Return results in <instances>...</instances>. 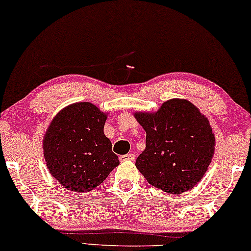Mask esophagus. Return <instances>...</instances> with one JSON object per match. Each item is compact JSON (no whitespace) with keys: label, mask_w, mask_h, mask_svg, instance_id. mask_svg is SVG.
Wrapping results in <instances>:
<instances>
[{"label":"esophagus","mask_w":251,"mask_h":251,"mask_svg":"<svg viewBox=\"0 0 251 251\" xmlns=\"http://www.w3.org/2000/svg\"><path fill=\"white\" fill-rule=\"evenodd\" d=\"M135 157H136L135 154L129 153V154H125V155L120 156V160L121 161H133L135 160Z\"/></svg>","instance_id":"34e87169"}]
</instances>
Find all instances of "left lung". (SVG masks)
<instances>
[{
    "label": "left lung",
    "mask_w": 251,
    "mask_h": 251,
    "mask_svg": "<svg viewBox=\"0 0 251 251\" xmlns=\"http://www.w3.org/2000/svg\"><path fill=\"white\" fill-rule=\"evenodd\" d=\"M146 149L136 167L154 187L170 194L193 188L207 173L215 135L207 116L186 99L164 101L156 112H136Z\"/></svg>",
    "instance_id": "1"
}]
</instances>
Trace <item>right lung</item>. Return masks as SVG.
Segmentation results:
<instances>
[{
	"label": "right lung",
	"mask_w": 251,
	"mask_h": 251,
	"mask_svg": "<svg viewBox=\"0 0 251 251\" xmlns=\"http://www.w3.org/2000/svg\"><path fill=\"white\" fill-rule=\"evenodd\" d=\"M107 113L89 101L74 102L58 112L43 137L48 169L64 188L83 193L104 181L120 164L104 135Z\"/></svg>",
	"instance_id": "add662e5"
}]
</instances>
